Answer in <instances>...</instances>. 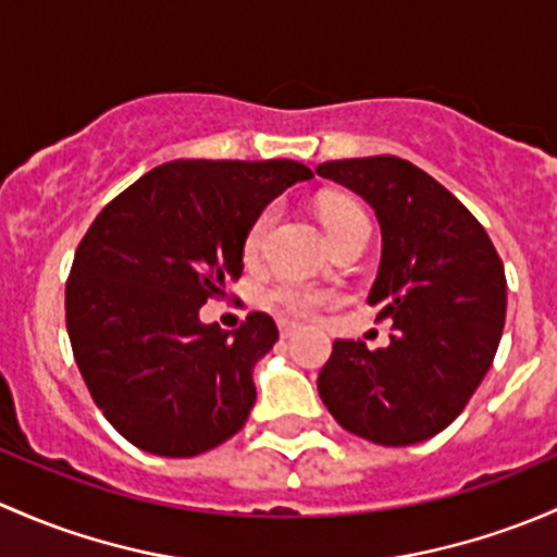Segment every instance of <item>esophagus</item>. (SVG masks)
<instances>
[{
	"mask_svg": "<svg viewBox=\"0 0 557 557\" xmlns=\"http://www.w3.org/2000/svg\"><path fill=\"white\" fill-rule=\"evenodd\" d=\"M297 330H300V324H295V321H278L281 337H292Z\"/></svg>",
	"mask_w": 557,
	"mask_h": 557,
	"instance_id": "34e87169",
	"label": "esophagus"
}]
</instances>
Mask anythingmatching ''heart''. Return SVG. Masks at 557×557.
<instances>
[{"label":"heart","mask_w":557,"mask_h":557,"mask_svg":"<svg viewBox=\"0 0 557 557\" xmlns=\"http://www.w3.org/2000/svg\"><path fill=\"white\" fill-rule=\"evenodd\" d=\"M273 216H276L273 214V209H268L251 222L249 233H246L244 238L246 260H257V257H260L262 244H265L268 231H271L273 225ZM319 216H321V225H324L326 238L337 236V233L348 231V227L367 222L364 211L348 198H324L319 203ZM271 297L273 302H278V306L286 308L289 313H297V317H311V313H317L319 308L330 300V295H324V292L313 289V286L308 284H297V281H284V284L273 286Z\"/></svg>","instance_id":"obj_1"}]
</instances>
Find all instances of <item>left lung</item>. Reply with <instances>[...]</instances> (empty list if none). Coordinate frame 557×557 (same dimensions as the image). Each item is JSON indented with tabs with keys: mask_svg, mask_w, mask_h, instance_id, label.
Returning a JSON list of instances; mask_svg holds the SVG:
<instances>
[{
	"mask_svg": "<svg viewBox=\"0 0 557 557\" xmlns=\"http://www.w3.org/2000/svg\"><path fill=\"white\" fill-rule=\"evenodd\" d=\"M317 174L375 211L383 249L367 302L394 324L377 351L332 343L319 397L370 443H423L456 421L491 370L507 317L504 265L472 211L410 160H330Z\"/></svg>",
	"mask_w": 557,
	"mask_h": 557,
	"instance_id": "obj_1",
	"label": "left lung"
}]
</instances>
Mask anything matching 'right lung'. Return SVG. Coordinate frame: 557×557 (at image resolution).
<instances>
[{
  "instance_id": "obj_1",
  "label": "right lung",
  "mask_w": 557,
  "mask_h": 557,
  "mask_svg": "<svg viewBox=\"0 0 557 557\" xmlns=\"http://www.w3.org/2000/svg\"><path fill=\"white\" fill-rule=\"evenodd\" d=\"M311 176L295 160H171L88 227L66 281V330L90 397L131 445L187 458L240 432L276 321L255 311L225 332L198 311L240 276L262 209Z\"/></svg>"
}]
</instances>
